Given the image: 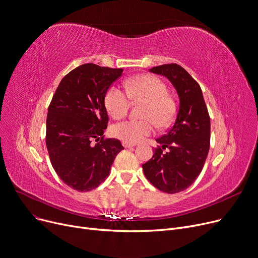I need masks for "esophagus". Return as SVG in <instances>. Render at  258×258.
Masks as SVG:
<instances>
[{
    "instance_id": "esophagus-1",
    "label": "esophagus",
    "mask_w": 258,
    "mask_h": 258,
    "mask_svg": "<svg viewBox=\"0 0 258 258\" xmlns=\"http://www.w3.org/2000/svg\"><path fill=\"white\" fill-rule=\"evenodd\" d=\"M122 145H123L125 148H131L134 147L136 144H133V143H127V142H122Z\"/></svg>"
}]
</instances>
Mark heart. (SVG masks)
Wrapping results in <instances>:
<instances>
[{"instance_id":"b5f03b06","label":"heart","mask_w":258,"mask_h":258,"mask_svg":"<svg viewBox=\"0 0 258 258\" xmlns=\"http://www.w3.org/2000/svg\"><path fill=\"white\" fill-rule=\"evenodd\" d=\"M126 93L112 86L105 93L104 105L113 118L120 119L127 114L131 99L144 102L141 117L143 120L119 122L112 127L113 136L127 143H138L155 131L168 127L177 115V102L167 93L166 85L157 76L142 74L132 77L125 83Z\"/></svg>"}]
</instances>
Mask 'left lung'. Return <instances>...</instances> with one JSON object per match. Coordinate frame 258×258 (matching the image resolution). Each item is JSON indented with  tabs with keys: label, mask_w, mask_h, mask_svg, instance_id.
<instances>
[{
	"label": "left lung",
	"mask_w": 258,
	"mask_h": 258,
	"mask_svg": "<svg viewBox=\"0 0 258 258\" xmlns=\"http://www.w3.org/2000/svg\"><path fill=\"white\" fill-rule=\"evenodd\" d=\"M150 71L171 81L179 94L180 107L174 123L157 139L155 154L142 168L159 190L177 194L190 186L204 167L210 147V117L200 85L183 67L168 63Z\"/></svg>",
	"instance_id": "left-lung-1"
}]
</instances>
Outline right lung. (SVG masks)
Here are the masks:
<instances>
[{
	"mask_svg": "<svg viewBox=\"0 0 258 258\" xmlns=\"http://www.w3.org/2000/svg\"><path fill=\"white\" fill-rule=\"evenodd\" d=\"M122 73L123 69L81 64L61 79L49 104L46 145L51 164L77 191L98 187L124 150L118 139L103 135L108 122L105 93Z\"/></svg>",
	"mask_w": 258,
	"mask_h": 258,
	"instance_id": "right-lung-1",
	"label": "right lung"
}]
</instances>
